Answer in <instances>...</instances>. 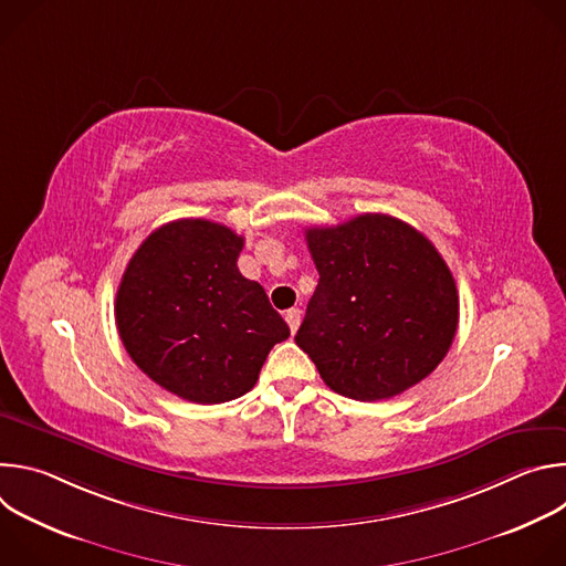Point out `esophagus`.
Listing matches in <instances>:
<instances>
[{
  "instance_id": "obj_1",
  "label": "esophagus",
  "mask_w": 566,
  "mask_h": 566,
  "mask_svg": "<svg viewBox=\"0 0 566 566\" xmlns=\"http://www.w3.org/2000/svg\"><path fill=\"white\" fill-rule=\"evenodd\" d=\"M284 317H286V325H289V329L295 334V332H297V327H300V308H289V311L284 313Z\"/></svg>"
}]
</instances>
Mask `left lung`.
I'll return each mask as SVG.
<instances>
[{
	"label": "left lung",
	"instance_id": "1",
	"mask_svg": "<svg viewBox=\"0 0 566 566\" xmlns=\"http://www.w3.org/2000/svg\"><path fill=\"white\" fill-rule=\"evenodd\" d=\"M304 237L319 280L295 343L322 380L382 400L430 376L459 325L457 284L432 241L378 212Z\"/></svg>",
	"mask_w": 566,
	"mask_h": 566
}]
</instances>
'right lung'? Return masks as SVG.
<instances>
[{"label":"right lung","instance_id":"right-lung-1","mask_svg":"<svg viewBox=\"0 0 566 566\" xmlns=\"http://www.w3.org/2000/svg\"><path fill=\"white\" fill-rule=\"evenodd\" d=\"M244 237L208 219L156 228L116 293L129 358L184 400L214 406L244 396L289 325L266 291L237 269Z\"/></svg>","mask_w":566,"mask_h":566}]
</instances>
